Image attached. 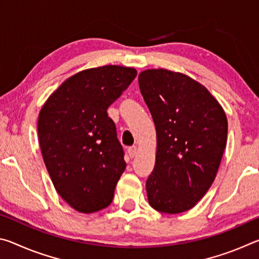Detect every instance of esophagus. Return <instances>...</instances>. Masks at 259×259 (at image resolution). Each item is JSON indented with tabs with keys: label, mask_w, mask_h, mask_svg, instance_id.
I'll list each match as a JSON object with an SVG mask.
<instances>
[{
	"label": "esophagus",
	"mask_w": 259,
	"mask_h": 259,
	"mask_svg": "<svg viewBox=\"0 0 259 259\" xmlns=\"http://www.w3.org/2000/svg\"><path fill=\"white\" fill-rule=\"evenodd\" d=\"M126 153H128V155L133 159V157L136 156V154H137V147L136 146H131L128 148V151H126Z\"/></svg>",
	"instance_id": "1"
}]
</instances>
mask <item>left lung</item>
I'll return each mask as SVG.
<instances>
[{"label": "left lung", "instance_id": "obj_1", "mask_svg": "<svg viewBox=\"0 0 259 259\" xmlns=\"http://www.w3.org/2000/svg\"><path fill=\"white\" fill-rule=\"evenodd\" d=\"M138 82L156 129L148 203L164 213L187 211L216 178L227 142L226 114L207 88L183 73L146 69Z\"/></svg>", "mask_w": 259, "mask_h": 259}]
</instances>
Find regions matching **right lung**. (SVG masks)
<instances>
[{"instance_id":"1","label":"right lung","mask_w":259,"mask_h":259,"mask_svg":"<svg viewBox=\"0 0 259 259\" xmlns=\"http://www.w3.org/2000/svg\"><path fill=\"white\" fill-rule=\"evenodd\" d=\"M137 75L108 65L74 74L43 105L38 142L56 191L76 211L91 213L111 204L126 163L107 108Z\"/></svg>"}]
</instances>
